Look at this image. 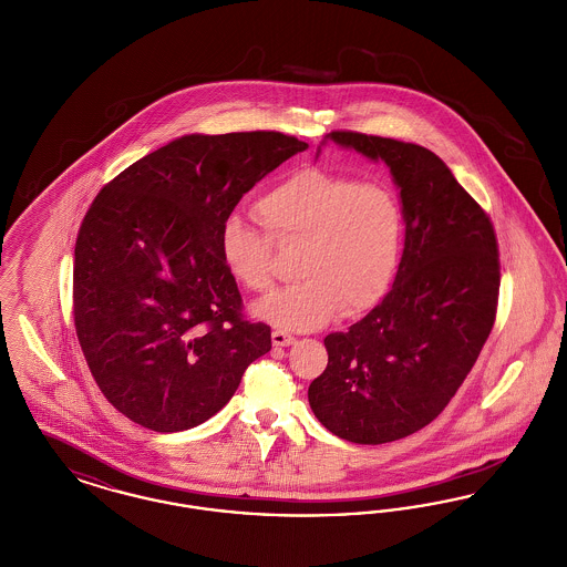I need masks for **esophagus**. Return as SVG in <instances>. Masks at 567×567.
<instances>
[{
  "label": "esophagus",
  "instance_id": "34e87169",
  "mask_svg": "<svg viewBox=\"0 0 567 567\" xmlns=\"http://www.w3.org/2000/svg\"><path fill=\"white\" fill-rule=\"evenodd\" d=\"M271 342H274V347H289V344L296 342V338L291 333L282 331V329H274L271 331Z\"/></svg>",
  "mask_w": 567,
  "mask_h": 567
}]
</instances>
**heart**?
I'll use <instances>...</instances> for the list:
<instances>
[{"mask_svg":"<svg viewBox=\"0 0 567 567\" xmlns=\"http://www.w3.org/2000/svg\"><path fill=\"white\" fill-rule=\"evenodd\" d=\"M255 213L266 231L238 213L218 229L220 259L244 289L268 293L274 244H301V280L257 303L259 319L308 331L342 312L365 315L389 293L405 244L404 206L389 183L308 167L259 195Z\"/></svg>","mask_w":567,"mask_h":567,"instance_id":"heart-1","label":"heart"}]
</instances>
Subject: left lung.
I'll list each match as a JSON object with an SVG mask.
<instances>
[{
    "mask_svg": "<svg viewBox=\"0 0 567 567\" xmlns=\"http://www.w3.org/2000/svg\"><path fill=\"white\" fill-rule=\"evenodd\" d=\"M327 137L389 165L405 244L393 289L349 331L324 338L329 361L308 402L338 437L384 444L430 425L474 368L497 312V238L432 151L357 132Z\"/></svg>",
    "mask_w": 567,
    "mask_h": 567,
    "instance_id": "8db88e82",
    "label": "left lung"
}]
</instances>
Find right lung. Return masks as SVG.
I'll return each mask as SVG.
<instances>
[{
  "label": "right lung",
  "instance_id": "obj_1",
  "mask_svg": "<svg viewBox=\"0 0 567 567\" xmlns=\"http://www.w3.org/2000/svg\"><path fill=\"white\" fill-rule=\"evenodd\" d=\"M308 144L280 132L183 135L97 193L74 248V324L121 414L185 432L231 400L271 331L243 315L218 229L244 193Z\"/></svg>",
  "mask_w": 567,
  "mask_h": 567
}]
</instances>
